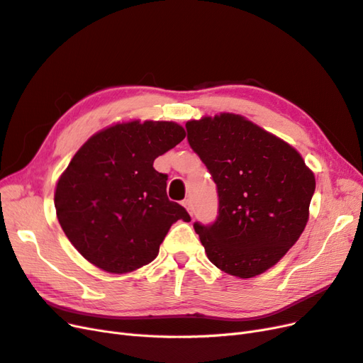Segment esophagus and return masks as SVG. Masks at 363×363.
I'll use <instances>...</instances> for the list:
<instances>
[{
  "mask_svg": "<svg viewBox=\"0 0 363 363\" xmlns=\"http://www.w3.org/2000/svg\"><path fill=\"white\" fill-rule=\"evenodd\" d=\"M183 206L186 207V211H188L189 215L192 216V215H194V204H192V200H189V199L184 200V201H183Z\"/></svg>",
  "mask_w": 363,
  "mask_h": 363,
  "instance_id": "1",
  "label": "esophagus"
}]
</instances>
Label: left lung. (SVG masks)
<instances>
[{
  "mask_svg": "<svg viewBox=\"0 0 363 363\" xmlns=\"http://www.w3.org/2000/svg\"><path fill=\"white\" fill-rule=\"evenodd\" d=\"M188 140L218 189V218L195 223L206 255L239 279L265 272L298 240L315 175L288 142L235 113L186 123Z\"/></svg>",
  "mask_w": 363,
  "mask_h": 363,
  "instance_id": "left-lung-1",
  "label": "left lung"
}]
</instances>
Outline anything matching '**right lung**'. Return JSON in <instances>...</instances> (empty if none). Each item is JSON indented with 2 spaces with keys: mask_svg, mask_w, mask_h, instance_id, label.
Listing matches in <instances>:
<instances>
[{
  "mask_svg": "<svg viewBox=\"0 0 363 363\" xmlns=\"http://www.w3.org/2000/svg\"><path fill=\"white\" fill-rule=\"evenodd\" d=\"M184 136L172 121L133 119L100 130L75 152L54 206L69 242L92 265L111 274L139 269L156 259L175 221H191L168 199V175L152 168Z\"/></svg>",
  "mask_w": 363,
  "mask_h": 363,
  "instance_id": "right-lung-1",
  "label": "right lung"
}]
</instances>
